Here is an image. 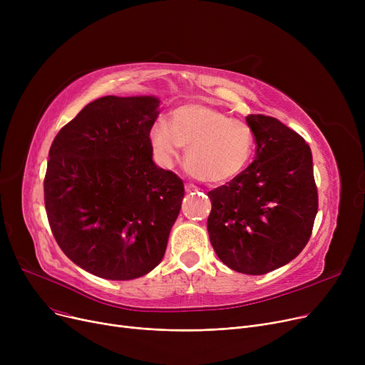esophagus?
<instances>
[{"mask_svg":"<svg viewBox=\"0 0 365 365\" xmlns=\"http://www.w3.org/2000/svg\"><path fill=\"white\" fill-rule=\"evenodd\" d=\"M185 190L187 194H190V192H198V187L195 186V185H192V183H186L185 185Z\"/></svg>","mask_w":365,"mask_h":365,"instance_id":"1","label":"esophagus"}]
</instances>
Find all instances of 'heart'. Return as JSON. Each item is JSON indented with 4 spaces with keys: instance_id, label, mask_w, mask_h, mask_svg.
Instances as JSON below:
<instances>
[{
    "instance_id": "heart-1",
    "label": "heart",
    "mask_w": 365,
    "mask_h": 365,
    "mask_svg": "<svg viewBox=\"0 0 365 365\" xmlns=\"http://www.w3.org/2000/svg\"><path fill=\"white\" fill-rule=\"evenodd\" d=\"M149 139L153 155L165 167L173 164L182 146L187 148L189 170L213 185L237 179L250 164L255 150L250 125L202 102L176 108L170 113L168 123H153Z\"/></svg>"
}]
</instances>
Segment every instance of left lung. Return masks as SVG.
<instances>
[{
  "mask_svg": "<svg viewBox=\"0 0 365 365\" xmlns=\"http://www.w3.org/2000/svg\"><path fill=\"white\" fill-rule=\"evenodd\" d=\"M256 157L241 175L210 190L207 229L231 269L263 275L292 262L308 244L318 212L312 152L304 139L266 115H248Z\"/></svg>",
  "mask_w": 365,
  "mask_h": 365,
  "instance_id": "8db88e82",
  "label": "left lung"
}]
</instances>
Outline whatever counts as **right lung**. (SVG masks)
Here are the masks:
<instances>
[{
  "label": "right lung",
  "instance_id": "1",
  "mask_svg": "<svg viewBox=\"0 0 365 365\" xmlns=\"http://www.w3.org/2000/svg\"><path fill=\"white\" fill-rule=\"evenodd\" d=\"M153 96H105L54 138L44 179L51 232L62 252L105 279L146 275L164 257L183 182L152 161Z\"/></svg>",
  "mask_w": 365,
  "mask_h": 365
}]
</instances>
